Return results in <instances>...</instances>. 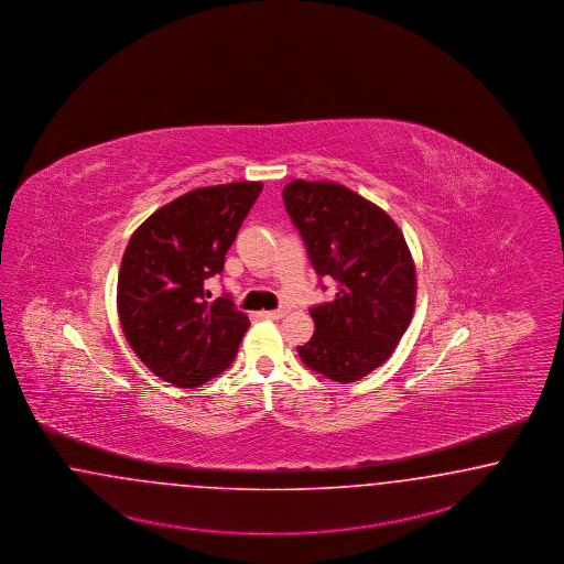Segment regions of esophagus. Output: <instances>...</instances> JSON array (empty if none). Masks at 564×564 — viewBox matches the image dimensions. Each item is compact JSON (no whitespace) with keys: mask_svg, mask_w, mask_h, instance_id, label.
Instances as JSON below:
<instances>
[{"mask_svg":"<svg viewBox=\"0 0 564 564\" xmlns=\"http://www.w3.org/2000/svg\"><path fill=\"white\" fill-rule=\"evenodd\" d=\"M288 312H290L288 308H276V311L262 312V316H264V318H271V321H276V318H283Z\"/></svg>","mask_w":564,"mask_h":564,"instance_id":"obj_1","label":"esophagus"}]
</instances>
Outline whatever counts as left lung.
Segmentation results:
<instances>
[{
	"label": "left lung",
	"instance_id": "obj_1",
	"mask_svg": "<svg viewBox=\"0 0 564 564\" xmlns=\"http://www.w3.org/2000/svg\"><path fill=\"white\" fill-rule=\"evenodd\" d=\"M283 202L312 269L337 283L330 302L312 306L314 333L297 354L330 381H358L388 360L409 329L416 271L406 239L388 213L337 183L295 178Z\"/></svg>",
	"mask_w": 564,
	"mask_h": 564
}]
</instances>
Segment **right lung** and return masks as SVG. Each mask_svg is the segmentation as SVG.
Listing matches in <instances>:
<instances>
[{
    "instance_id": "add662e5",
    "label": "right lung",
    "mask_w": 564,
    "mask_h": 564,
    "mask_svg": "<svg viewBox=\"0 0 564 564\" xmlns=\"http://www.w3.org/2000/svg\"><path fill=\"white\" fill-rule=\"evenodd\" d=\"M262 183L199 187L155 210L129 239L117 306L129 346L155 377L197 388L231 367L250 318L229 293L210 300L204 281L225 253Z\"/></svg>"
}]
</instances>
